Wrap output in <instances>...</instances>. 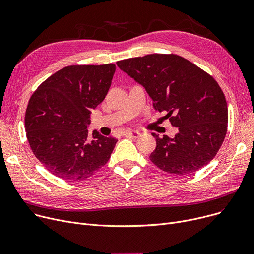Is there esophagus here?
<instances>
[{
    "label": "esophagus",
    "mask_w": 254,
    "mask_h": 254,
    "mask_svg": "<svg viewBox=\"0 0 254 254\" xmlns=\"http://www.w3.org/2000/svg\"><path fill=\"white\" fill-rule=\"evenodd\" d=\"M124 136L128 137V138H139L140 137V132L136 131V130H127L124 132Z\"/></svg>",
    "instance_id": "34e87169"
}]
</instances>
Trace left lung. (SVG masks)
<instances>
[{"label": "left lung", "instance_id": "1", "mask_svg": "<svg viewBox=\"0 0 254 254\" xmlns=\"http://www.w3.org/2000/svg\"><path fill=\"white\" fill-rule=\"evenodd\" d=\"M142 84L154 108L167 112L175 138L152 134L156 147L150 161L171 174H192L218 152L228 130V104L216 80L186 59L152 53L116 63Z\"/></svg>", "mask_w": 254, "mask_h": 254}]
</instances>
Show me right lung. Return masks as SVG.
I'll use <instances>...</instances> for the list:
<instances>
[{"label":"right lung","instance_id":"obj_1","mask_svg":"<svg viewBox=\"0 0 254 254\" xmlns=\"http://www.w3.org/2000/svg\"><path fill=\"white\" fill-rule=\"evenodd\" d=\"M116 65L64 66L42 82L32 95L24 126L30 147L47 171L64 180L90 177L107 164L117 140L87 125L90 111L108 92Z\"/></svg>","mask_w":254,"mask_h":254}]
</instances>
